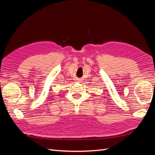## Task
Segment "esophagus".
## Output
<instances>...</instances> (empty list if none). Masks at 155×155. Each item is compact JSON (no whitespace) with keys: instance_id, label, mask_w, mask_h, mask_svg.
<instances>
[{"instance_id":"34e87169","label":"esophagus","mask_w":155,"mask_h":155,"mask_svg":"<svg viewBox=\"0 0 155 155\" xmlns=\"http://www.w3.org/2000/svg\"><path fill=\"white\" fill-rule=\"evenodd\" d=\"M77 81H78V82H79V81H80V79H77Z\"/></svg>"}]
</instances>
